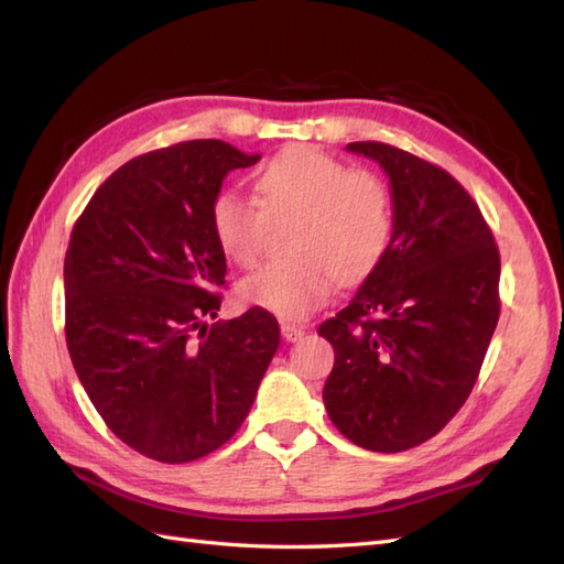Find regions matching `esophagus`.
<instances>
[{
    "instance_id": "esophagus-1",
    "label": "esophagus",
    "mask_w": 564,
    "mask_h": 564,
    "mask_svg": "<svg viewBox=\"0 0 564 564\" xmlns=\"http://www.w3.org/2000/svg\"><path fill=\"white\" fill-rule=\"evenodd\" d=\"M281 334L285 341H297L305 334V327L293 325V322H281Z\"/></svg>"
}]
</instances>
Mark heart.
<instances>
[{
  "mask_svg": "<svg viewBox=\"0 0 564 564\" xmlns=\"http://www.w3.org/2000/svg\"><path fill=\"white\" fill-rule=\"evenodd\" d=\"M257 200L220 191L210 203L215 242L239 267H254L275 225L293 223V257L245 281L247 301L283 319H303L327 301L337 279L358 283L388 254L394 215L388 184L376 172L349 170L325 150L295 145L261 166Z\"/></svg>",
  "mask_w": 564,
  "mask_h": 564,
  "instance_id": "1",
  "label": "heart"
}]
</instances>
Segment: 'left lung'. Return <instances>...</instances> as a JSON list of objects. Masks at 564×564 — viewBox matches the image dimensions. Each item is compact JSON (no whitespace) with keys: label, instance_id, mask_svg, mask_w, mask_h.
Listing matches in <instances>:
<instances>
[{"label":"left lung","instance_id":"left-lung-1","mask_svg":"<svg viewBox=\"0 0 564 564\" xmlns=\"http://www.w3.org/2000/svg\"><path fill=\"white\" fill-rule=\"evenodd\" d=\"M392 186L388 254L322 322L334 346L325 406L356 446L400 453L436 436L470 398L499 322V249L473 196L438 164L349 142Z\"/></svg>","mask_w":564,"mask_h":564}]
</instances>
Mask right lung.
I'll return each instance as SVG.
<instances>
[{"label":"right lung","mask_w":564,"mask_h":564,"mask_svg":"<svg viewBox=\"0 0 564 564\" xmlns=\"http://www.w3.org/2000/svg\"><path fill=\"white\" fill-rule=\"evenodd\" d=\"M257 162L223 140L152 150L106 178L72 227V366L106 426L152 460L191 463L230 441L281 344L263 307L206 325L227 273L210 203L227 172Z\"/></svg>","instance_id":"1"}]
</instances>
